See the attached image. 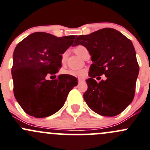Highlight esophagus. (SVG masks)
Wrapping results in <instances>:
<instances>
[{
  "instance_id": "1",
  "label": "esophagus",
  "mask_w": 150,
  "mask_h": 150,
  "mask_svg": "<svg viewBox=\"0 0 150 150\" xmlns=\"http://www.w3.org/2000/svg\"><path fill=\"white\" fill-rule=\"evenodd\" d=\"M82 82H83V80H82L81 79H79V80H78V83H82Z\"/></svg>"
}]
</instances>
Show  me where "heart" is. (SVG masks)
I'll return each mask as SVG.
<instances>
[{"label": "heart", "instance_id": "b5f03b06", "mask_svg": "<svg viewBox=\"0 0 150 150\" xmlns=\"http://www.w3.org/2000/svg\"><path fill=\"white\" fill-rule=\"evenodd\" d=\"M73 50L76 54L78 55L83 57L85 55V54L88 53V50L85 46L83 45H78L75 46L73 48ZM67 57V52L65 51L62 53L61 55V62L62 64H65L66 62ZM62 73L64 75H72V76L78 77V78H84L86 75V70H64L62 71Z\"/></svg>", "mask_w": 150, "mask_h": 150}]
</instances>
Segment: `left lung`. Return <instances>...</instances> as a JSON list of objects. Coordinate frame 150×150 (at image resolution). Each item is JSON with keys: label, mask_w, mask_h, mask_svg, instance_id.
<instances>
[{"label": "left lung", "mask_w": 150, "mask_h": 150, "mask_svg": "<svg viewBox=\"0 0 150 150\" xmlns=\"http://www.w3.org/2000/svg\"><path fill=\"white\" fill-rule=\"evenodd\" d=\"M78 45L87 47L93 62L83 95L87 105L103 116L120 114L134 99L139 70L132 41L117 30L106 28L79 35L73 46ZM102 74L107 80L98 83L94 78Z\"/></svg>", "instance_id": "1"}]
</instances>
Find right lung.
<instances>
[{
	"label": "right lung",
	"mask_w": 150,
	"mask_h": 150,
	"mask_svg": "<svg viewBox=\"0 0 150 150\" xmlns=\"http://www.w3.org/2000/svg\"><path fill=\"white\" fill-rule=\"evenodd\" d=\"M75 39V35L57 38L36 32L16 47L11 69L13 93L28 115L37 118L53 115L63 106L70 90L78 85L77 78L72 75H60L53 80L45 79L47 75H55L59 71L62 53Z\"/></svg>",
	"instance_id": "add662e5"
}]
</instances>
